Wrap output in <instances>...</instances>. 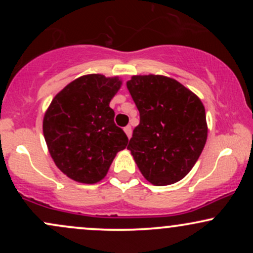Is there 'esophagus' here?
I'll list each match as a JSON object with an SVG mask.
<instances>
[{
  "mask_svg": "<svg viewBox=\"0 0 253 253\" xmlns=\"http://www.w3.org/2000/svg\"><path fill=\"white\" fill-rule=\"evenodd\" d=\"M124 130H125V133H126L127 138L130 139V136H132V127H130V126H126V127H125V128H124Z\"/></svg>",
  "mask_w": 253,
  "mask_h": 253,
  "instance_id": "34e87169",
  "label": "esophagus"
}]
</instances>
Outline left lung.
<instances>
[{
	"instance_id": "1",
	"label": "left lung",
	"mask_w": 253,
	"mask_h": 253,
	"mask_svg": "<svg viewBox=\"0 0 253 253\" xmlns=\"http://www.w3.org/2000/svg\"><path fill=\"white\" fill-rule=\"evenodd\" d=\"M140 113L127 149L153 185H169L189 173L207 141L205 106L173 78L136 75L127 82Z\"/></svg>"
}]
</instances>
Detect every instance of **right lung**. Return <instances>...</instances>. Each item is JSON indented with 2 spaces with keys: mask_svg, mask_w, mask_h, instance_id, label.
<instances>
[{
  "mask_svg": "<svg viewBox=\"0 0 253 253\" xmlns=\"http://www.w3.org/2000/svg\"><path fill=\"white\" fill-rule=\"evenodd\" d=\"M123 85L118 76L84 75L53 97L42 132L54 164L69 178L85 184L102 181L128 138L114 124L110 101Z\"/></svg>",
  "mask_w": 253,
  "mask_h": 253,
  "instance_id": "right-lung-1",
  "label": "right lung"
}]
</instances>
